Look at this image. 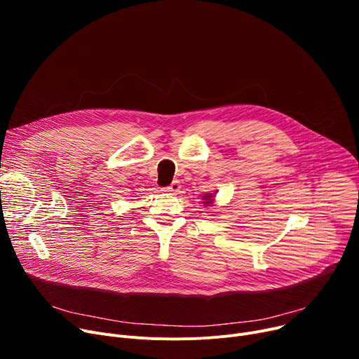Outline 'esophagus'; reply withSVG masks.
I'll list each match as a JSON object with an SVG mask.
<instances>
[{
  "mask_svg": "<svg viewBox=\"0 0 359 359\" xmlns=\"http://www.w3.org/2000/svg\"><path fill=\"white\" fill-rule=\"evenodd\" d=\"M180 189H182V186H180V183H179V182H173V183L170 184V186L164 187V191H165V192H168V194H173V195H177V194L180 192Z\"/></svg>",
  "mask_w": 359,
  "mask_h": 359,
  "instance_id": "obj_1",
  "label": "esophagus"
}]
</instances>
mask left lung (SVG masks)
I'll use <instances>...</instances> for the list:
<instances>
[{"instance_id": "1", "label": "left lung", "mask_w": 359, "mask_h": 359, "mask_svg": "<svg viewBox=\"0 0 359 359\" xmlns=\"http://www.w3.org/2000/svg\"><path fill=\"white\" fill-rule=\"evenodd\" d=\"M212 199H214V195H210V194H208V195H205V196H203V201H205L203 203H206V205H210V203L212 202Z\"/></svg>"}]
</instances>
